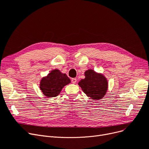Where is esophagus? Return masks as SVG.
Segmentation results:
<instances>
[{"mask_svg": "<svg viewBox=\"0 0 149 149\" xmlns=\"http://www.w3.org/2000/svg\"><path fill=\"white\" fill-rule=\"evenodd\" d=\"M71 81L72 84H75L77 82V79L75 78H72L71 79Z\"/></svg>", "mask_w": 149, "mask_h": 149, "instance_id": "obj_1", "label": "esophagus"}]
</instances>
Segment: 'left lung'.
Segmentation results:
<instances>
[{
	"instance_id": "1",
	"label": "left lung",
	"mask_w": 149,
	"mask_h": 149,
	"mask_svg": "<svg viewBox=\"0 0 149 149\" xmlns=\"http://www.w3.org/2000/svg\"><path fill=\"white\" fill-rule=\"evenodd\" d=\"M85 75V78L79 82V85L85 94L96 100H100L105 96L108 86L105 77L91 69L86 70Z\"/></svg>"
}]
</instances>
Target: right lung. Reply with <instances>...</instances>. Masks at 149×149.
<instances>
[{
  "mask_svg": "<svg viewBox=\"0 0 149 149\" xmlns=\"http://www.w3.org/2000/svg\"><path fill=\"white\" fill-rule=\"evenodd\" d=\"M70 83V80L65 74H63L58 69L52 70L48 75L42 79L40 88L43 95L47 97H56L63 88Z\"/></svg>",
  "mask_w": 149,
  "mask_h": 149,
  "instance_id": "right-lung-1",
  "label": "right lung"
}]
</instances>
